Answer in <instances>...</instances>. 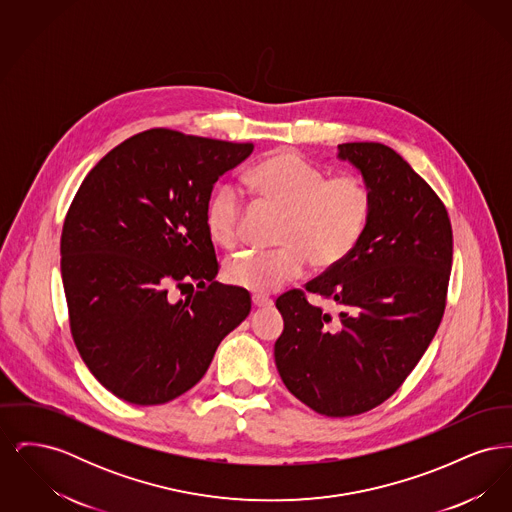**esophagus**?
I'll list each match as a JSON object with an SVG mask.
<instances>
[{
	"mask_svg": "<svg viewBox=\"0 0 512 512\" xmlns=\"http://www.w3.org/2000/svg\"><path fill=\"white\" fill-rule=\"evenodd\" d=\"M253 305H255V307H259V309L272 307V299H270V297H265V295H259V293H255V295H253Z\"/></svg>",
	"mask_w": 512,
	"mask_h": 512,
	"instance_id": "1",
	"label": "esophagus"
}]
</instances>
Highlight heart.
<instances>
[{"mask_svg": "<svg viewBox=\"0 0 512 512\" xmlns=\"http://www.w3.org/2000/svg\"><path fill=\"white\" fill-rule=\"evenodd\" d=\"M247 180L267 203L280 209L274 251H245L226 261L224 276L247 292L272 293L299 278L309 261L318 270L341 265L361 242L374 207L365 178L328 174L295 151H276L259 161ZM242 195L222 184L207 201L205 226L213 244L232 249L240 240Z\"/></svg>", "mask_w": 512, "mask_h": 512, "instance_id": "heart-1", "label": "heart"}]
</instances>
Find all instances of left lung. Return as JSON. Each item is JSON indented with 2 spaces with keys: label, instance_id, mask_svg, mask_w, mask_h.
I'll return each instance as SVG.
<instances>
[{
  "label": "left lung",
  "instance_id": "8db88e82",
  "mask_svg": "<svg viewBox=\"0 0 512 512\" xmlns=\"http://www.w3.org/2000/svg\"><path fill=\"white\" fill-rule=\"evenodd\" d=\"M372 188L374 207L355 251L305 290L276 299L284 332L274 343L282 382L318 414L366 413L391 397L428 349L445 311L453 232L436 192L391 147L338 146Z\"/></svg>",
  "mask_w": 512,
  "mask_h": 512
}]
</instances>
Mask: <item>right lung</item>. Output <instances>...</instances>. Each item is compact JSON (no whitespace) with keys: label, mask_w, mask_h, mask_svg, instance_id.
Listing matches in <instances>:
<instances>
[{"label":"right lung","mask_w":512,"mask_h":512,"mask_svg":"<svg viewBox=\"0 0 512 512\" xmlns=\"http://www.w3.org/2000/svg\"><path fill=\"white\" fill-rule=\"evenodd\" d=\"M251 151L151 128L111 149L74 195L61 234L71 332L90 372L122 401L163 405L194 388L249 315V293L215 282L205 207ZM194 283L186 300L168 297Z\"/></svg>","instance_id":"1"}]
</instances>
